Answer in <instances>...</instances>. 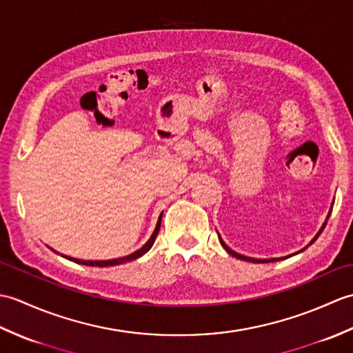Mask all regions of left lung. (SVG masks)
<instances>
[{
    "label": "left lung",
    "instance_id": "8db88e82",
    "mask_svg": "<svg viewBox=\"0 0 353 353\" xmlns=\"http://www.w3.org/2000/svg\"><path fill=\"white\" fill-rule=\"evenodd\" d=\"M329 215H331V212H329ZM329 215H327V219H329ZM327 219H326V221H325V224H323V226H321V229L317 232V235L316 236H314L312 238V241L310 243V244H312L314 241H316V239L320 236V234H321V232H323V229H325V226H326V223H327ZM219 239H220V243H221V245L224 247V250H226L229 254H232V256H235V258H238V259H241V261H247V262H254V264H262V262H274V261H281V259H285V258H288V256H285V258H272V259H256V258H249V256H244V254H239V253H236V252H234V250H232L230 249V247L229 245H226V243H224L223 241V239H221V236L219 235ZM306 247H308V245H306ZM306 247H305V249H306ZM305 249H302L301 252H303ZM292 254H294V253H292Z\"/></svg>",
    "mask_w": 353,
    "mask_h": 353
}]
</instances>
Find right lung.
<instances>
[{"mask_svg": "<svg viewBox=\"0 0 353 353\" xmlns=\"http://www.w3.org/2000/svg\"><path fill=\"white\" fill-rule=\"evenodd\" d=\"M161 220H162V214L159 215V220H157V223H156V228H154L153 235L150 236L148 241H147L144 245H142L139 250L133 252V253H130V254H127V256H123V258H115V259H108V261H83V259H76V258H71V256H65V254H62V256H63V258H66V259L72 261V262H76V264H81V265H91V267H112V265L124 264V262H129V261H134V259L141 258L142 254L147 253L150 249H152V245L154 244V239H156V236H157V232H159V229H161ZM51 250H52V249H51ZM52 252H56V250H52Z\"/></svg>", "mask_w": 353, "mask_h": 353, "instance_id": "right-lung-1", "label": "right lung"}]
</instances>
